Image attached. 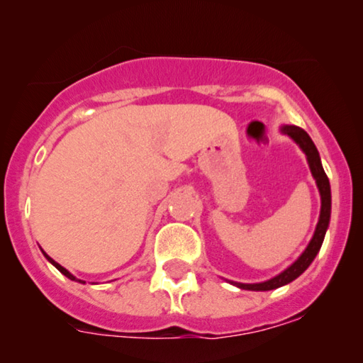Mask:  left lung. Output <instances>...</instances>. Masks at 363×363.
<instances>
[{
	"label": "left lung",
	"mask_w": 363,
	"mask_h": 363,
	"mask_svg": "<svg viewBox=\"0 0 363 363\" xmlns=\"http://www.w3.org/2000/svg\"><path fill=\"white\" fill-rule=\"evenodd\" d=\"M281 132L284 133V135L291 137L292 140H294L297 145L301 147V150L306 153L307 162H309L311 173H312V177H314V180L317 183V188H319V193H320L319 223H317L315 233H314V236H312L309 246H307L306 251L299 256V259H297L296 262H292V264L287 267L286 271H282L281 274H277L276 277H272V279H269V281L257 282V284H242V282H231V284L238 286L240 289L271 291V289H277V287H281V286L289 284V282L294 281L296 277H299L302 272H304L307 267L311 266V262L314 261V257L317 256V252H319V250H320L322 242H324V236H325L327 228H329L330 201H332L330 200V183H329V178H327V175H325L324 168H322L319 152H317L314 142H312L309 133H307L306 130H302L301 127L284 125L281 128Z\"/></svg>",
	"instance_id": "1"
}]
</instances>
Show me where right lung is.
I'll return each mask as SVG.
<instances>
[{"label": "right lung", "instance_id": "add662e5", "mask_svg": "<svg viewBox=\"0 0 363 363\" xmlns=\"http://www.w3.org/2000/svg\"><path fill=\"white\" fill-rule=\"evenodd\" d=\"M44 256H46V259H48L49 262H51V264H52L54 267H56V269H59V271H61V272H62V274H64V276H66V277H69V279H71V281H79V282H84V281H81V279H76V277H74V276L71 274V272H69V271L66 269V267H62L61 264H57V262H56V261H54V259H52V257H49V256L46 255V252H44Z\"/></svg>", "mask_w": 363, "mask_h": 363}]
</instances>
